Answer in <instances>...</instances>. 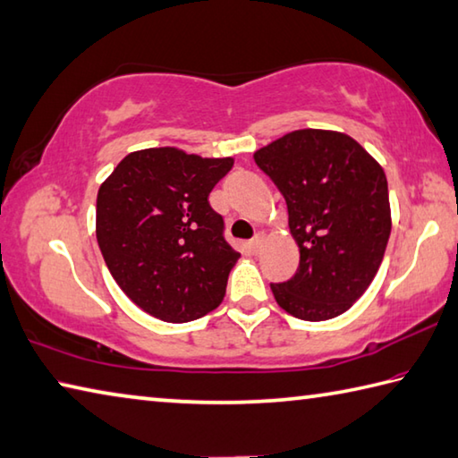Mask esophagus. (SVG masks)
I'll list each match as a JSON object with an SVG mask.
<instances>
[{
	"mask_svg": "<svg viewBox=\"0 0 458 458\" xmlns=\"http://www.w3.org/2000/svg\"><path fill=\"white\" fill-rule=\"evenodd\" d=\"M262 242H264V234H256V236L250 240V242H248V246H250L252 252H258V250H260Z\"/></svg>",
	"mask_w": 458,
	"mask_h": 458,
	"instance_id": "obj_1",
	"label": "esophagus"
}]
</instances>
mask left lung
<instances>
[{"instance_id":"1","label":"left lung","mask_w":458,"mask_h":458,"mask_svg":"<svg viewBox=\"0 0 458 458\" xmlns=\"http://www.w3.org/2000/svg\"><path fill=\"white\" fill-rule=\"evenodd\" d=\"M288 208L301 264L270 284L288 314L320 322L346 312L370 286L390 236L385 170L351 136L296 130L254 154Z\"/></svg>"}]
</instances>
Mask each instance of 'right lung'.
<instances>
[{
	"label": "right lung",
	"instance_id": "1",
	"mask_svg": "<svg viewBox=\"0 0 458 458\" xmlns=\"http://www.w3.org/2000/svg\"><path fill=\"white\" fill-rule=\"evenodd\" d=\"M232 165V157L148 148L128 154L99 186L96 236L107 270L154 318H202L226 294L240 254L208 196Z\"/></svg>",
	"mask_w": 458,
	"mask_h": 458
}]
</instances>
